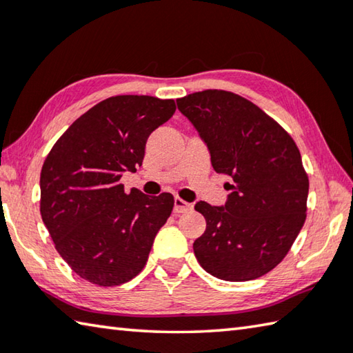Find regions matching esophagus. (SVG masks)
Wrapping results in <instances>:
<instances>
[{"label":"esophagus","instance_id":"1","mask_svg":"<svg viewBox=\"0 0 353 353\" xmlns=\"http://www.w3.org/2000/svg\"><path fill=\"white\" fill-rule=\"evenodd\" d=\"M190 209H192V205H190V203H188V201H184V200H181V199H175V201H173V212L175 214H183V212H188V211H190Z\"/></svg>","mask_w":353,"mask_h":353}]
</instances>
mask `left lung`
<instances>
[{"mask_svg": "<svg viewBox=\"0 0 353 353\" xmlns=\"http://www.w3.org/2000/svg\"><path fill=\"white\" fill-rule=\"evenodd\" d=\"M205 142L214 170L232 178L223 206L199 201L206 231L196 261L230 282L257 279L282 262L305 221L308 176L285 130L246 99L206 90L176 99Z\"/></svg>", "mask_w": 353, "mask_h": 353, "instance_id": "1", "label": "left lung"}]
</instances>
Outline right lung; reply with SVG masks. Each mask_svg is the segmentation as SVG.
Instances as JSON below:
<instances>
[{
    "label": "right lung",
    "instance_id": "add662e5",
    "mask_svg": "<svg viewBox=\"0 0 353 353\" xmlns=\"http://www.w3.org/2000/svg\"><path fill=\"white\" fill-rule=\"evenodd\" d=\"M172 99L114 96L99 102L60 136L40 175V212L55 250L82 279L101 287L132 281L145 267L172 194H125L148 136L175 113Z\"/></svg>",
    "mask_w": 353,
    "mask_h": 353
}]
</instances>
